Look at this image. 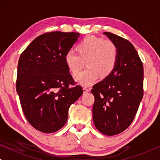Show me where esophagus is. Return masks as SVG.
I'll return each mask as SVG.
<instances>
[{
	"label": "esophagus",
	"mask_w": 160,
	"mask_h": 160,
	"mask_svg": "<svg viewBox=\"0 0 160 160\" xmlns=\"http://www.w3.org/2000/svg\"><path fill=\"white\" fill-rule=\"evenodd\" d=\"M83 92H84V93L89 92V89L87 88V87H84V88H83Z\"/></svg>",
	"instance_id": "esophagus-1"
}]
</instances>
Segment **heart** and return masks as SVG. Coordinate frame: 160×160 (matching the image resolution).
<instances>
[{
  "label": "heart",
  "mask_w": 160,
  "mask_h": 160,
  "mask_svg": "<svg viewBox=\"0 0 160 160\" xmlns=\"http://www.w3.org/2000/svg\"><path fill=\"white\" fill-rule=\"evenodd\" d=\"M76 52L68 51L65 55V65L72 75L77 76L84 66L87 68L76 78L78 84L89 87L100 76L106 78L113 71L118 60V49L113 41L89 36L76 45Z\"/></svg>",
  "instance_id": "b5f03b06"
}]
</instances>
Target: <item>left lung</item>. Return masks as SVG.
<instances>
[{"mask_svg": "<svg viewBox=\"0 0 160 160\" xmlns=\"http://www.w3.org/2000/svg\"><path fill=\"white\" fill-rule=\"evenodd\" d=\"M104 35L118 49L116 68L93 86V122L100 132L117 135L132 123L143 95V66L130 41L109 32Z\"/></svg>", "mask_w": 160, "mask_h": 160, "instance_id": "1", "label": "left lung"}]
</instances>
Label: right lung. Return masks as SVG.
Instances as JSON below:
<instances>
[{
	"instance_id": "obj_1",
	"label": "right lung",
	"mask_w": 160,
	"mask_h": 160,
	"mask_svg": "<svg viewBox=\"0 0 160 160\" xmlns=\"http://www.w3.org/2000/svg\"><path fill=\"white\" fill-rule=\"evenodd\" d=\"M79 35L60 31L42 34L19 57L16 87L22 108L28 122L42 132L62 128L70 106L83 94L64 59Z\"/></svg>"
}]
</instances>
